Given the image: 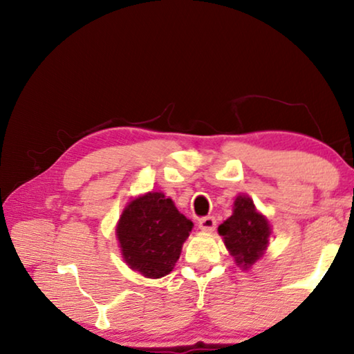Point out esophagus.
I'll use <instances>...</instances> for the list:
<instances>
[{
  "instance_id": "1",
  "label": "esophagus",
  "mask_w": 354,
  "mask_h": 354,
  "mask_svg": "<svg viewBox=\"0 0 354 354\" xmlns=\"http://www.w3.org/2000/svg\"><path fill=\"white\" fill-rule=\"evenodd\" d=\"M215 225H217V221H215L214 217H203V218H200V221H198L200 230L205 231V232L214 231V230H215Z\"/></svg>"
}]
</instances>
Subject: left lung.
Instances as JSON below:
<instances>
[{
    "label": "left lung",
    "mask_w": 354,
    "mask_h": 354,
    "mask_svg": "<svg viewBox=\"0 0 354 354\" xmlns=\"http://www.w3.org/2000/svg\"><path fill=\"white\" fill-rule=\"evenodd\" d=\"M270 225L256 211L253 200L239 195L234 201L232 215L218 226L227 251L239 267L250 268L267 250Z\"/></svg>",
    "instance_id": "left-lung-1"
}]
</instances>
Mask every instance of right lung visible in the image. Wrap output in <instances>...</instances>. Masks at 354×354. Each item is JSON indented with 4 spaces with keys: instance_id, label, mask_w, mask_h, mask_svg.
Wrapping results in <instances>:
<instances>
[{
    "instance_id": "obj_1",
    "label": "right lung",
    "mask_w": 354,
    "mask_h": 354,
    "mask_svg": "<svg viewBox=\"0 0 354 354\" xmlns=\"http://www.w3.org/2000/svg\"><path fill=\"white\" fill-rule=\"evenodd\" d=\"M194 223L162 192H148L124 207L117 239L124 262L147 278L169 274Z\"/></svg>"
}]
</instances>
